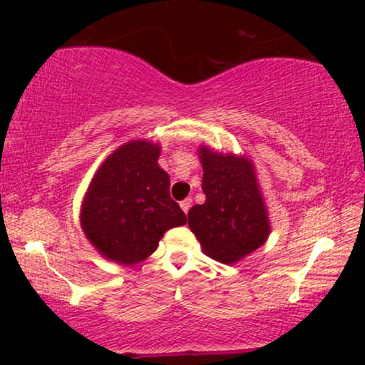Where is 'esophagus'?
<instances>
[{"instance_id": "esophagus-1", "label": "esophagus", "mask_w": 365, "mask_h": 365, "mask_svg": "<svg viewBox=\"0 0 365 365\" xmlns=\"http://www.w3.org/2000/svg\"><path fill=\"white\" fill-rule=\"evenodd\" d=\"M180 207H182V211L185 212V215H187L188 209L192 207V199H190V197H187V199H183L182 202H180Z\"/></svg>"}]
</instances>
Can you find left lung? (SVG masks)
I'll return each mask as SVG.
<instances>
[{
	"mask_svg": "<svg viewBox=\"0 0 365 365\" xmlns=\"http://www.w3.org/2000/svg\"><path fill=\"white\" fill-rule=\"evenodd\" d=\"M202 190L206 202L188 211V226L204 254L217 262L233 264L259 249L269 235L254 165L235 154H220L200 145Z\"/></svg>",
	"mask_w": 365,
	"mask_h": 365,
	"instance_id": "obj_1",
	"label": "left lung"
}]
</instances>
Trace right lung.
I'll use <instances>...</instances> for the list:
<instances>
[{
    "label": "right lung",
    "mask_w": 365,
    "mask_h": 365,
    "mask_svg": "<svg viewBox=\"0 0 365 365\" xmlns=\"http://www.w3.org/2000/svg\"><path fill=\"white\" fill-rule=\"evenodd\" d=\"M158 144L132 140L106 158L92 178L81 209L86 237L99 254L137 264L158 249L166 230L187 223L159 168Z\"/></svg>",
    "instance_id": "obj_1"
}]
</instances>
